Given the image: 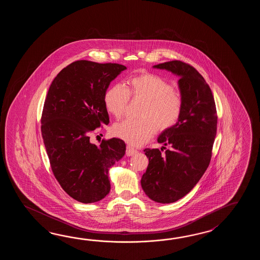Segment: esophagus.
I'll return each mask as SVG.
<instances>
[{
	"label": "esophagus",
	"mask_w": 260,
	"mask_h": 260,
	"mask_svg": "<svg viewBox=\"0 0 260 260\" xmlns=\"http://www.w3.org/2000/svg\"><path fill=\"white\" fill-rule=\"evenodd\" d=\"M137 151H138V150L132 148L131 146H127V147H126V151H125V153H126L127 156H132V155L135 154V153H137Z\"/></svg>",
	"instance_id": "esophagus-1"
}]
</instances>
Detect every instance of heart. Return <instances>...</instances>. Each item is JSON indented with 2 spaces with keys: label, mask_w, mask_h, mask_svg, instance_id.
Returning a JSON list of instances; mask_svg holds the SVG:
<instances>
[{
  "label": "heart",
  "mask_w": 260,
  "mask_h": 260,
  "mask_svg": "<svg viewBox=\"0 0 260 260\" xmlns=\"http://www.w3.org/2000/svg\"><path fill=\"white\" fill-rule=\"evenodd\" d=\"M130 96L143 100L140 120L125 119L112 127L114 136L133 146H140L152 138L159 128L168 130L177 124L181 116V94L173 90L165 79L145 72L128 79L127 87L117 84L106 92L104 104L107 111L120 119L127 108Z\"/></svg>",
  "instance_id": "1"
}]
</instances>
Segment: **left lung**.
Returning <instances> with one entry per match:
<instances>
[{"label":"left lung","mask_w":260,"mask_h":260,"mask_svg":"<svg viewBox=\"0 0 260 260\" xmlns=\"http://www.w3.org/2000/svg\"><path fill=\"white\" fill-rule=\"evenodd\" d=\"M153 68L180 77L183 109L177 124L158 138L159 143L170 149L165 154L158 149H144L149 166L141 187L149 199L171 204L194 188L210 164L217 124L216 103L209 85L193 67L173 60Z\"/></svg>","instance_id":"obj_1"}]
</instances>
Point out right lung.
I'll use <instances>...</instances> for the list:
<instances>
[{"instance_id":"right-lung-1","label":"right lung","mask_w":260,"mask_h":260,"mask_svg":"<svg viewBox=\"0 0 260 260\" xmlns=\"http://www.w3.org/2000/svg\"><path fill=\"white\" fill-rule=\"evenodd\" d=\"M126 67L93 61L72 62L50 85L42 114V136L56 180L72 198L91 204L111 190L109 169L125 153L120 138L90 142L110 118L104 104L112 80Z\"/></svg>"}]
</instances>
